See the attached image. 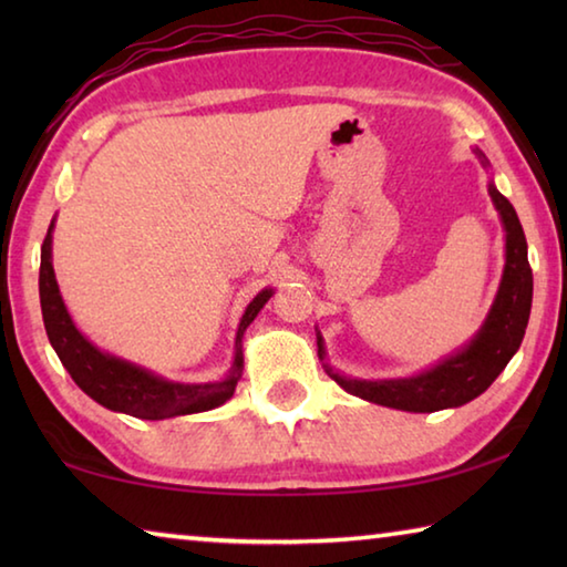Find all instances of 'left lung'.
<instances>
[{
  "label": "left lung",
  "mask_w": 567,
  "mask_h": 567,
  "mask_svg": "<svg viewBox=\"0 0 567 567\" xmlns=\"http://www.w3.org/2000/svg\"><path fill=\"white\" fill-rule=\"evenodd\" d=\"M475 155L483 162V167H491L483 152L475 150ZM487 195H491L505 229V267L491 312H487L485 322L480 324L475 338L453 354H447L445 360L433 364V368L417 372V375L358 380L340 375L330 362H324L328 350H324V340L318 332V354L322 368L342 390L382 408L435 412L460 408L477 395H483L505 370V364L511 362L517 348H520L527 318H530L533 270L530 262H527V243L520 219L515 215V207L497 192L493 182L487 185Z\"/></svg>",
  "instance_id": "8db88e82"
}]
</instances>
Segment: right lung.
Masks as SVG:
<instances>
[{"mask_svg":"<svg viewBox=\"0 0 567 567\" xmlns=\"http://www.w3.org/2000/svg\"><path fill=\"white\" fill-rule=\"evenodd\" d=\"M52 233L54 219L47 229L42 245V265H40V302L44 330L50 338L56 358L70 372L72 380L82 388V392L100 402L102 408L124 412V415L140 420H167L177 415H195L213 408L225 405L233 398L237 380L243 378L245 358H243V338L249 322L257 318L265 302L272 297V287L252 297V302L245 307L243 320L237 324L235 334V360L229 364L227 375L217 382H175L155 372L122 360L117 354H110L92 344L84 334L76 330L72 315L66 312V305L56 285L52 267Z\"/></svg>","mask_w":567,"mask_h":567,"instance_id":"right-lung-1","label":"right lung"}]
</instances>
